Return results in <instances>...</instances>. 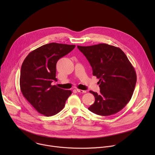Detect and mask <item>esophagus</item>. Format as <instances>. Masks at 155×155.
I'll return each instance as SVG.
<instances>
[{
	"mask_svg": "<svg viewBox=\"0 0 155 155\" xmlns=\"http://www.w3.org/2000/svg\"><path fill=\"white\" fill-rule=\"evenodd\" d=\"M77 92L78 93H86V91H84V90H80V89H77Z\"/></svg>",
	"mask_w": 155,
	"mask_h": 155,
	"instance_id": "obj_1",
	"label": "esophagus"
}]
</instances>
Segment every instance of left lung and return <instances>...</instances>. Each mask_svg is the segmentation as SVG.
Instances as JSON below:
<instances>
[{"label":"left lung","instance_id":"obj_1","mask_svg":"<svg viewBox=\"0 0 155 155\" xmlns=\"http://www.w3.org/2000/svg\"><path fill=\"white\" fill-rule=\"evenodd\" d=\"M77 48L89 61L93 75L99 79L100 93L90 91L95 102L88 110L102 116L118 113L133 94L137 81L134 67L120 48L106 43Z\"/></svg>","mask_w":155,"mask_h":155}]
</instances>
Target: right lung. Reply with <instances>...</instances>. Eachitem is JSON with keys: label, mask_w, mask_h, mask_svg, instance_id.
I'll use <instances>...</instances> for the list:
<instances>
[{"label": "right lung", "mask_w": 155, "mask_h": 155, "mask_svg": "<svg viewBox=\"0 0 155 155\" xmlns=\"http://www.w3.org/2000/svg\"><path fill=\"white\" fill-rule=\"evenodd\" d=\"M75 47L73 45L50 43L31 51L24 60L21 68L20 89L38 113L46 117L57 114L71 95V90L61 89L51 83L58 80V61Z\"/></svg>", "instance_id": "add662e5"}]
</instances>
